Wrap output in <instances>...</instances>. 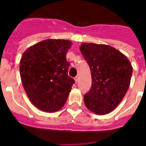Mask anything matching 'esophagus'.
I'll return each instance as SVG.
<instances>
[{"mask_svg":"<svg viewBox=\"0 0 146 146\" xmlns=\"http://www.w3.org/2000/svg\"><path fill=\"white\" fill-rule=\"evenodd\" d=\"M74 80H75L76 83H77L78 81H79V76H76V77L74 78Z\"/></svg>","mask_w":146,"mask_h":146,"instance_id":"esophagus-1","label":"esophagus"}]
</instances>
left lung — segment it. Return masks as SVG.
I'll return each instance as SVG.
<instances>
[{
  "label": "left lung",
  "mask_w": 146,
  "mask_h": 146,
  "mask_svg": "<svg viewBox=\"0 0 146 146\" xmlns=\"http://www.w3.org/2000/svg\"><path fill=\"white\" fill-rule=\"evenodd\" d=\"M80 50L90 67L92 82L84 96L85 105L98 115L109 113L129 89L131 64L123 54L107 44L82 43Z\"/></svg>",
  "instance_id": "8db88e82"
}]
</instances>
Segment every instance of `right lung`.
<instances>
[{"label": "right lung", "mask_w": 146, "mask_h": 146, "mask_svg": "<svg viewBox=\"0 0 146 146\" xmlns=\"http://www.w3.org/2000/svg\"><path fill=\"white\" fill-rule=\"evenodd\" d=\"M72 42L46 39L23 54L19 72L23 86L31 102L45 112H55L66 103L74 83L70 77L66 54Z\"/></svg>", "instance_id": "obj_1"}]
</instances>
